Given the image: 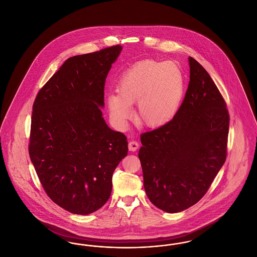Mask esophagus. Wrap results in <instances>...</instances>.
I'll return each mask as SVG.
<instances>
[{
	"label": "esophagus",
	"instance_id": "1",
	"mask_svg": "<svg viewBox=\"0 0 257 257\" xmlns=\"http://www.w3.org/2000/svg\"><path fill=\"white\" fill-rule=\"evenodd\" d=\"M139 143L136 142V141H130L129 144H128V148L130 151H136L138 148H139Z\"/></svg>",
	"mask_w": 257,
	"mask_h": 257
}]
</instances>
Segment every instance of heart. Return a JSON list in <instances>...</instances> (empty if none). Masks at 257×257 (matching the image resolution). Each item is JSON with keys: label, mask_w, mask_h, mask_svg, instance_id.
<instances>
[{"label": "heart", "mask_w": 257, "mask_h": 257, "mask_svg": "<svg viewBox=\"0 0 257 257\" xmlns=\"http://www.w3.org/2000/svg\"><path fill=\"white\" fill-rule=\"evenodd\" d=\"M116 92L107 96L113 123L124 126L132 116L131 106L137 103L138 120L158 128L169 122L178 112L185 92V76L176 62L144 60L124 72Z\"/></svg>", "instance_id": "obj_1"}]
</instances>
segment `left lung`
<instances>
[{
    "label": "left lung",
    "mask_w": 257,
    "mask_h": 257,
    "mask_svg": "<svg viewBox=\"0 0 257 257\" xmlns=\"http://www.w3.org/2000/svg\"><path fill=\"white\" fill-rule=\"evenodd\" d=\"M190 81L174 117L141 135L146 195L176 213L198 203L226 162L229 114L215 83L189 57Z\"/></svg>",
    "instance_id": "8db88e82"
}]
</instances>
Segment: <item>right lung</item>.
<instances>
[{"label": "right lung", "instance_id": "1", "mask_svg": "<svg viewBox=\"0 0 257 257\" xmlns=\"http://www.w3.org/2000/svg\"><path fill=\"white\" fill-rule=\"evenodd\" d=\"M122 48L70 57L38 92L29 153L42 186L56 205L80 215L109 200L115 167L127 156L125 135L108 127L105 80Z\"/></svg>", "mask_w": 257, "mask_h": 257}]
</instances>
